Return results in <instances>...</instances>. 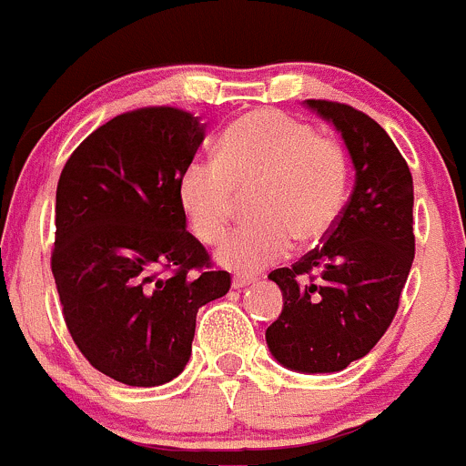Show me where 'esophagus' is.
<instances>
[{
    "mask_svg": "<svg viewBox=\"0 0 466 466\" xmlns=\"http://www.w3.org/2000/svg\"><path fill=\"white\" fill-rule=\"evenodd\" d=\"M256 282V278L253 276H244V273H235L233 276V289H242V287H248Z\"/></svg>",
    "mask_w": 466,
    "mask_h": 466,
    "instance_id": "34e87169",
    "label": "esophagus"
}]
</instances>
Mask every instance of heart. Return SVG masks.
Here are the masks:
<instances>
[{
  "instance_id": "obj_1",
  "label": "heart",
  "mask_w": 466,
  "mask_h": 466,
  "mask_svg": "<svg viewBox=\"0 0 466 466\" xmlns=\"http://www.w3.org/2000/svg\"><path fill=\"white\" fill-rule=\"evenodd\" d=\"M248 195L253 218L219 248V262L242 273L260 271L300 242L325 238L348 199V157L339 141L278 109H256L227 127L215 159H193L177 193L190 231L218 244Z\"/></svg>"
}]
</instances>
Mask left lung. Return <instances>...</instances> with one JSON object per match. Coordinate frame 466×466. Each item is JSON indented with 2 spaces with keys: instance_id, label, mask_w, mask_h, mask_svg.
<instances>
[{
  "instance_id": "obj_1",
  "label": "left lung",
  "mask_w": 466,
  "mask_h": 466,
  "mask_svg": "<svg viewBox=\"0 0 466 466\" xmlns=\"http://www.w3.org/2000/svg\"><path fill=\"white\" fill-rule=\"evenodd\" d=\"M305 105L339 129L357 172L323 244L268 273L285 300L267 328L268 350L289 370L314 375L366 357L390 328L415 258V235L409 163L386 129L350 105Z\"/></svg>"
}]
</instances>
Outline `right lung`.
<instances>
[{
  "instance_id": "obj_1",
  "label": "right lung",
  "mask_w": 466,
  "mask_h": 466,
  "mask_svg": "<svg viewBox=\"0 0 466 466\" xmlns=\"http://www.w3.org/2000/svg\"><path fill=\"white\" fill-rule=\"evenodd\" d=\"M204 137L184 109H134L91 132L57 181L51 271L66 329L96 370L127 386L179 375L199 307L231 289L186 231L177 193Z\"/></svg>"
}]
</instances>
